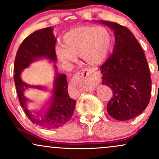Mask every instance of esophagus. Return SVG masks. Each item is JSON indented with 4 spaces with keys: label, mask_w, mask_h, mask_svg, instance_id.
<instances>
[{
    "label": "esophagus",
    "mask_w": 159,
    "mask_h": 159,
    "mask_svg": "<svg viewBox=\"0 0 159 159\" xmlns=\"http://www.w3.org/2000/svg\"><path fill=\"white\" fill-rule=\"evenodd\" d=\"M76 77L79 78H87L90 79L93 84H98L100 81V75L97 72L91 70V69H84L77 72ZM77 79L74 80V83L76 82Z\"/></svg>",
    "instance_id": "obj_1"
}]
</instances>
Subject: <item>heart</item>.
I'll return each instance as SVG.
<instances>
[{
    "label": "heart",
    "mask_w": 159,
    "mask_h": 159,
    "mask_svg": "<svg viewBox=\"0 0 159 159\" xmlns=\"http://www.w3.org/2000/svg\"><path fill=\"white\" fill-rule=\"evenodd\" d=\"M112 45V36L105 27L83 26L72 29L63 35L62 46L55 54L61 63L71 64L81 57L90 66L100 65L107 57Z\"/></svg>",
    "instance_id": "b5f03b06"
}]
</instances>
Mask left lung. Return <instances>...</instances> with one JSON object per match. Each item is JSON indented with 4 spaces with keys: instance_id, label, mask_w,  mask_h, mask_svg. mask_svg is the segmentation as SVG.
<instances>
[{
    "instance_id": "1",
    "label": "left lung",
    "mask_w": 159,
    "mask_h": 159,
    "mask_svg": "<svg viewBox=\"0 0 159 159\" xmlns=\"http://www.w3.org/2000/svg\"><path fill=\"white\" fill-rule=\"evenodd\" d=\"M114 30L113 54L100 66L102 84L111 87L113 97L107 105L111 117L125 121L139 115L148 105L151 96L150 72L143 49L127 27L99 21Z\"/></svg>"
}]
</instances>
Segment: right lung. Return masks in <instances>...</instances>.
<instances>
[{"mask_svg":"<svg viewBox=\"0 0 159 159\" xmlns=\"http://www.w3.org/2000/svg\"><path fill=\"white\" fill-rule=\"evenodd\" d=\"M52 27L36 30L24 39L16 53L14 63V81L18 96L27 116L32 123L48 129L61 127L70 120L73 115L76 101L69 97L68 93L66 75L59 73L57 66L53 86L51 89V97L48 105L39 113H32L27 108L28 98L25 95V90L35 88L42 90L39 85H30L21 78V74L33 62L40 59H48L56 63V38Z\"/></svg>","mask_w":159,"mask_h":159,"instance_id":"right-lung-1","label":"right lung"}]
</instances>
